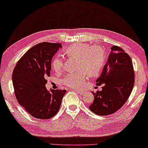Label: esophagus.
I'll return each mask as SVG.
<instances>
[{
	"label": "esophagus",
	"instance_id": "1",
	"mask_svg": "<svg viewBox=\"0 0 148 148\" xmlns=\"http://www.w3.org/2000/svg\"><path fill=\"white\" fill-rule=\"evenodd\" d=\"M76 91V92H77V93H79V94H82V93H83V91H82V90H79V89H75V90H74Z\"/></svg>",
	"mask_w": 148,
	"mask_h": 148
}]
</instances>
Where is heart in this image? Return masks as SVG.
I'll return each mask as SVG.
<instances>
[{
  "instance_id": "heart-1",
  "label": "heart",
  "mask_w": 148,
  "mask_h": 148,
  "mask_svg": "<svg viewBox=\"0 0 148 148\" xmlns=\"http://www.w3.org/2000/svg\"><path fill=\"white\" fill-rule=\"evenodd\" d=\"M65 54L70 58L77 59L76 68L81 70L70 72L62 79V83L71 88H80L85 83L87 73L90 76H97L103 69L106 62V52L102 47L90 46L85 43L71 45L65 49ZM52 68L56 72L63 70V61L56 57L52 63Z\"/></svg>"
}]
</instances>
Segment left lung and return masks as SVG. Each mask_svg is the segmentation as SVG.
<instances>
[{"label": "left lung", "mask_w": 148, "mask_h": 148, "mask_svg": "<svg viewBox=\"0 0 148 148\" xmlns=\"http://www.w3.org/2000/svg\"><path fill=\"white\" fill-rule=\"evenodd\" d=\"M111 50L107 62L96 80V85H102V90L93 92L94 100L89 106L98 115H111L118 111L128 99L134 86L131 58L119 46H112Z\"/></svg>", "instance_id": "obj_1"}]
</instances>
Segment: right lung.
<instances>
[{
  "instance_id": "add662e5",
  "label": "right lung",
  "mask_w": 148,
  "mask_h": 148,
  "mask_svg": "<svg viewBox=\"0 0 148 148\" xmlns=\"http://www.w3.org/2000/svg\"><path fill=\"white\" fill-rule=\"evenodd\" d=\"M62 47L60 43L42 42L35 45L18 61L12 74L16 99L30 115L48 119L58 113L66 90L46 87L50 76L52 58Z\"/></svg>"
}]
</instances>
